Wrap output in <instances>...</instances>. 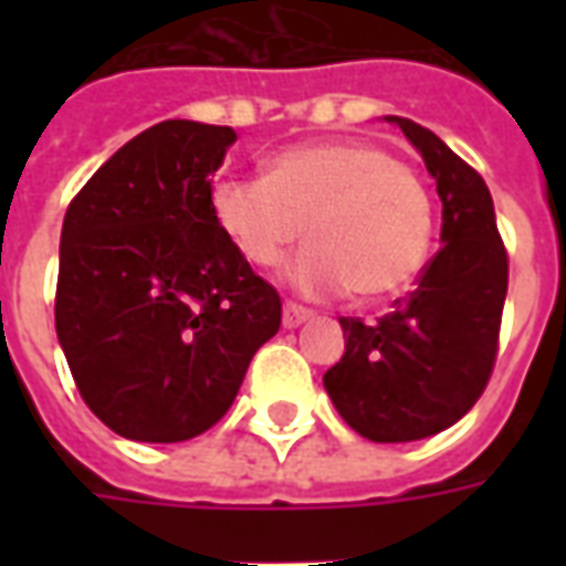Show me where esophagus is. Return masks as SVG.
Listing matches in <instances>:
<instances>
[{"label":"esophagus","mask_w":566,"mask_h":566,"mask_svg":"<svg viewBox=\"0 0 566 566\" xmlns=\"http://www.w3.org/2000/svg\"><path fill=\"white\" fill-rule=\"evenodd\" d=\"M312 318V312L306 306H296V303H284V312H282V324L287 331H294L300 324H306Z\"/></svg>","instance_id":"34e87169"}]
</instances>
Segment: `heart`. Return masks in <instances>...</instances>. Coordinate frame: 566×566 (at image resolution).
I'll use <instances>...</instances> for the list:
<instances>
[{
  "instance_id": "b5f03b06",
  "label": "heart",
  "mask_w": 566,
  "mask_h": 566,
  "mask_svg": "<svg viewBox=\"0 0 566 566\" xmlns=\"http://www.w3.org/2000/svg\"><path fill=\"white\" fill-rule=\"evenodd\" d=\"M211 214L254 266L284 263V282L308 296L403 294L433 248V197L409 166L369 142H321L275 154L266 175H223Z\"/></svg>"
}]
</instances>
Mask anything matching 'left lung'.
I'll return each instance as SVG.
<instances>
[{
  "instance_id": "8db88e82",
  "label": "left lung",
  "mask_w": 566,
  "mask_h": 566,
  "mask_svg": "<svg viewBox=\"0 0 566 566\" xmlns=\"http://www.w3.org/2000/svg\"><path fill=\"white\" fill-rule=\"evenodd\" d=\"M388 120L437 178L446 245L385 318H339L345 355L324 373V388L360 437L412 442L461 421L485 391L497 360L510 260L482 175L416 120Z\"/></svg>"
}]
</instances>
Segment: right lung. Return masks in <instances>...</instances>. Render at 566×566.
<instances>
[{
  "instance_id": "obj_1",
  "label": "right lung",
  "mask_w": 566,
  "mask_h": 566,
  "mask_svg": "<svg viewBox=\"0 0 566 566\" xmlns=\"http://www.w3.org/2000/svg\"><path fill=\"white\" fill-rule=\"evenodd\" d=\"M230 127L163 120L69 202L56 339L84 403L136 442H185L233 406L282 296L211 214Z\"/></svg>"
}]
</instances>
